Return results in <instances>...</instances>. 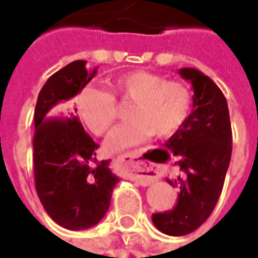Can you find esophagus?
I'll return each mask as SVG.
<instances>
[{"label":"esophagus","mask_w":258,"mask_h":258,"mask_svg":"<svg viewBox=\"0 0 258 258\" xmlns=\"http://www.w3.org/2000/svg\"><path fill=\"white\" fill-rule=\"evenodd\" d=\"M140 156V152L134 151L130 152L124 156L118 157V160L123 163L125 170L128 171L130 174L134 175L135 181L140 185H151L153 184L157 178V173L155 170H152L149 167H142L138 163L135 162V159Z\"/></svg>","instance_id":"obj_1"}]
</instances>
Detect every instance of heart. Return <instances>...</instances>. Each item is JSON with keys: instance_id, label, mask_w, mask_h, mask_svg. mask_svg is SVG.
<instances>
[{"instance_id": "1", "label": "heart", "mask_w": 258, "mask_h": 258, "mask_svg": "<svg viewBox=\"0 0 258 258\" xmlns=\"http://www.w3.org/2000/svg\"><path fill=\"white\" fill-rule=\"evenodd\" d=\"M112 90L114 96L131 101L133 105L127 112L128 121L109 135V152L125 151L142 144L151 135L171 137L184 125L192 107V92L185 83L145 70L118 76L113 80ZM114 96L92 87L77 96L79 116L95 135L109 133L117 118Z\"/></svg>"}]
</instances>
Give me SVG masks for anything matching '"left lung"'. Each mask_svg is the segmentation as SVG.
<instances>
[{
	"instance_id": "8db88e82",
	"label": "left lung",
	"mask_w": 258,
	"mask_h": 258,
	"mask_svg": "<svg viewBox=\"0 0 258 258\" xmlns=\"http://www.w3.org/2000/svg\"><path fill=\"white\" fill-rule=\"evenodd\" d=\"M192 84V110L184 125L164 144L177 156V205L171 210L152 214L155 227L170 236L194 232L214 210L221 195L232 153V130L225 96L216 83L194 68L178 70Z\"/></svg>"
}]
</instances>
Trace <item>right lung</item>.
I'll list each match as a JSON object with an SVG mask.
<instances>
[{
  "label": "right lung",
  "mask_w": 258,
  "mask_h": 258,
  "mask_svg": "<svg viewBox=\"0 0 258 258\" xmlns=\"http://www.w3.org/2000/svg\"><path fill=\"white\" fill-rule=\"evenodd\" d=\"M74 60L52 74L38 94L34 110L33 163L36 190L48 216L60 227L81 231L96 225L110 206L120 178L110 160H96L98 144L84 131L68 102L96 74Z\"/></svg>",
  "instance_id": "1"
}]
</instances>
